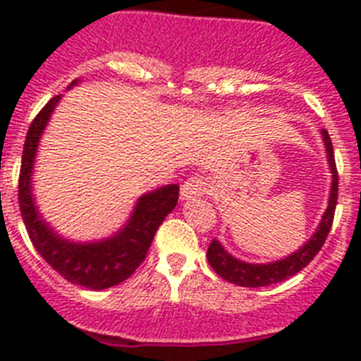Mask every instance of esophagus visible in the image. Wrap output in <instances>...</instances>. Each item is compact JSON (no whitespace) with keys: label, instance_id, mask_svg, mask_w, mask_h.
<instances>
[{"label":"esophagus","instance_id":"1","mask_svg":"<svg viewBox=\"0 0 361 361\" xmlns=\"http://www.w3.org/2000/svg\"><path fill=\"white\" fill-rule=\"evenodd\" d=\"M208 190V183H206V178L199 177H190L186 183L180 186V200H195L199 197H202Z\"/></svg>","mask_w":361,"mask_h":361}]
</instances>
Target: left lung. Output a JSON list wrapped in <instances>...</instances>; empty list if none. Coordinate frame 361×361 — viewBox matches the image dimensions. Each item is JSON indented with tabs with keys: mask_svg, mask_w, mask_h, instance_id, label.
Instances as JSON below:
<instances>
[{
	"mask_svg": "<svg viewBox=\"0 0 361 361\" xmlns=\"http://www.w3.org/2000/svg\"><path fill=\"white\" fill-rule=\"evenodd\" d=\"M322 139H324L327 162H329L331 173H333V183H331L329 204H327V209L322 215L317 231L312 233V237L300 250H296L295 253L282 258V260L267 264H250L244 262V260H238L231 253H228L216 238H213L208 247V262L220 279H224L226 282L237 283V286H242V288H264V286L279 283L282 280H288L289 276H295L298 271L304 269L312 258L317 257L331 231L334 208H336L338 200V171L336 164H334L333 142H331L327 130H322Z\"/></svg>",
	"mask_w": 361,
	"mask_h": 361,
	"instance_id": "8db88e82",
	"label": "left lung"
}]
</instances>
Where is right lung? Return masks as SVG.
Here are the masks:
<instances>
[{
  "label": "right lung",
  "instance_id": "obj_1",
  "mask_svg": "<svg viewBox=\"0 0 361 361\" xmlns=\"http://www.w3.org/2000/svg\"><path fill=\"white\" fill-rule=\"evenodd\" d=\"M78 82L79 79H75L68 88ZM59 101L61 95L50 99L28 128L19 171V209L32 244L47 264L68 282L101 291L130 279L141 266L159 226L177 206L178 184H166L139 197L128 222L111 237L94 242H73L61 237L41 216L32 195L37 146Z\"/></svg>",
  "mask_w": 361,
  "mask_h": 361
}]
</instances>
